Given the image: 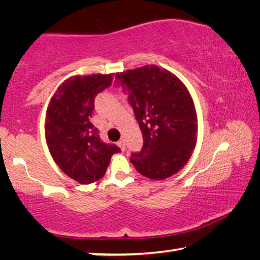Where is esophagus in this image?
Returning a JSON list of instances; mask_svg holds the SVG:
<instances>
[{"instance_id": "34e87169", "label": "esophagus", "mask_w": 260, "mask_h": 260, "mask_svg": "<svg viewBox=\"0 0 260 260\" xmlns=\"http://www.w3.org/2000/svg\"><path fill=\"white\" fill-rule=\"evenodd\" d=\"M117 144H118V147H119L122 151L125 150V141L124 140H122V139L119 140V141H118Z\"/></svg>"}]
</instances>
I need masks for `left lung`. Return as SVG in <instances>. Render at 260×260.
<instances>
[{
    "mask_svg": "<svg viewBox=\"0 0 260 260\" xmlns=\"http://www.w3.org/2000/svg\"><path fill=\"white\" fill-rule=\"evenodd\" d=\"M143 135V147L129 160L144 177L164 180L182 169L196 144L197 117L187 88L156 65L117 73Z\"/></svg>",
    "mask_w": 260,
    "mask_h": 260,
    "instance_id": "left-lung-1",
    "label": "left lung"
}]
</instances>
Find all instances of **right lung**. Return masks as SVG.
<instances>
[{
	"label": "right lung",
	"instance_id": "add662e5",
	"mask_svg": "<svg viewBox=\"0 0 260 260\" xmlns=\"http://www.w3.org/2000/svg\"><path fill=\"white\" fill-rule=\"evenodd\" d=\"M112 83V74L74 77L61 83L47 110L46 139L59 169L82 184L105 174L113 153L120 149L104 143L91 124L95 98Z\"/></svg>",
	"mask_w": 260,
	"mask_h": 260
}]
</instances>
